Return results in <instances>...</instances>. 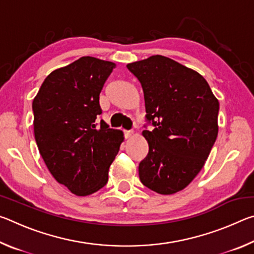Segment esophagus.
Instances as JSON below:
<instances>
[{
    "label": "esophagus",
    "mask_w": 254,
    "mask_h": 254,
    "mask_svg": "<svg viewBox=\"0 0 254 254\" xmlns=\"http://www.w3.org/2000/svg\"><path fill=\"white\" fill-rule=\"evenodd\" d=\"M132 134H133V131H131V130L124 131V137H126V139H128V137H130Z\"/></svg>",
    "instance_id": "esophagus-1"
}]
</instances>
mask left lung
Instances as JSON below:
<instances>
[{
	"mask_svg": "<svg viewBox=\"0 0 254 254\" xmlns=\"http://www.w3.org/2000/svg\"><path fill=\"white\" fill-rule=\"evenodd\" d=\"M127 67L142 86L145 121L153 127L142 132L149 152L139 165L140 180L158 194H175L208 158L220 104L203 76L170 58L157 55Z\"/></svg>",
	"mask_w": 254,
	"mask_h": 254,
	"instance_id": "left-lung-1",
	"label": "left lung"
}]
</instances>
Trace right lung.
I'll use <instances>...</instances> for the list:
<instances>
[{"label":"right lung","mask_w":254,"mask_h":254,"mask_svg":"<svg viewBox=\"0 0 254 254\" xmlns=\"http://www.w3.org/2000/svg\"><path fill=\"white\" fill-rule=\"evenodd\" d=\"M115 64L81 57L47 77L32 103L34 137L50 174L77 196L100 190L123 141L101 120L100 94Z\"/></svg>","instance_id":"1"}]
</instances>
